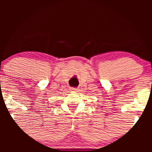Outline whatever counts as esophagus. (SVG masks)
I'll return each mask as SVG.
<instances>
[{"label":"esophagus","instance_id":"obj_1","mask_svg":"<svg viewBox=\"0 0 152 152\" xmlns=\"http://www.w3.org/2000/svg\"><path fill=\"white\" fill-rule=\"evenodd\" d=\"M71 90L73 91H77L78 88H75V87H71Z\"/></svg>","mask_w":152,"mask_h":152}]
</instances>
